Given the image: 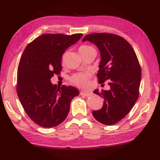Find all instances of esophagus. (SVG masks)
I'll use <instances>...</instances> for the list:
<instances>
[{"label":"esophagus","instance_id":"34e87169","mask_svg":"<svg viewBox=\"0 0 160 160\" xmlns=\"http://www.w3.org/2000/svg\"><path fill=\"white\" fill-rule=\"evenodd\" d=\"M80 95L85 96V97H89L92 95L91 92H80Z\"/></svg>","mask_w":160,"mask_h":160}]
</instances>
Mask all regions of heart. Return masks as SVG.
I'll return each mask as SVG.
<instances>
[{
  "instance_id": "heart-1",
  "label": "heart",
  "mask_w": 160,
  "mask_h": 160,
  "mask_svg": "<svg viewBox=\"0 0 160 160\" xmlns=\"http://www.w3.org/2000/svg\"><path fill=\"white\" fill-rule=\"evenodd\" d=\"M90 48H92V47L86 45L82 46L79 48L80 53ZM90 74L89 72H80V73L75 74L73 76H72L70 78V81L75 84V85L80 87V88H86L89 85V82H90Z\"/></svg>"
}]
</instances>
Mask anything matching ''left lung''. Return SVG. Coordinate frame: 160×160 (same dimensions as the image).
<instances>
[{"mask_svg":"<svg viewBox=\"0 0 160 160\" xmlns=\"http://www.w3.org/2000/svg\"><path fill=\"white\" fill-rule=\"evenodd\" d=\"M89 41L99 50L101 61L97 77L99 83L109 81V90L93 92L104 98L101 109L93 111L94 118L104 125H113L128 114L139 94L141 68L135 51L123 37L108 33L88 34Z\"/></svg>","mask_w":160,"mask_h":160,"instance_id":"left-lung-1","label":"left lung"}]
</instances>
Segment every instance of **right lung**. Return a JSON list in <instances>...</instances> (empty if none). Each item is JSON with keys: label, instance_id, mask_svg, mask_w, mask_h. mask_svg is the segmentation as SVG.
<instances>
[{"label": "right lung", "instance_id": "right-lung-1", "mask_svg": "<svg viewBox=\"0 0 160 160\" xmlns=\"http://www.w3.org/2000/svg\"><path fill=\"white\" fill-rule=\"evenodd\" d=\"M82 34H45L27 46L18 69L19 99L34 123L52 128L66 119L72 99L79 95L72 86L57 87L51 82L60 74L63 53L75 44Z\"/></svg>", "mask_w": 160, "mask_h": 160}]
</instances>
